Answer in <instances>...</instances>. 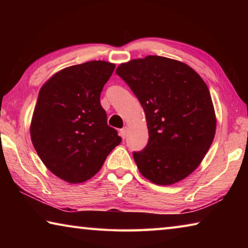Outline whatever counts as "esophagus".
<instances>
[{"label": "esophagus", "instance_id": "34e87169", "mask_svg": "<svg viewBox=\"0 0 248 248\" xmlns=\"http://www.w3.org/2000/svg\"><path fill=\"white\" fill-rule=\"evenodd\" d=\"M127 132H128V128L127 127H124L123 129L120 130V136L123 139H124L125 137H127Z\"/></svg>", "mask_w": 248, "mask_h": 248}]
</instances>
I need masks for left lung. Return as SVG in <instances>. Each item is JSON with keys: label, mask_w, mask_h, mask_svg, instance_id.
Here are the masks:
<instances>
[{"label": "left lung", "mask_w": 248, "mask_h": 248, "mask_svg": "<svg viewBox=\"0 0 248 248\" xmlns=\"http://www.w3.org/2000/svg\"><path fill=\"white\" fill-rule=\"evenodd\" d=\"M116 73L145 112L148 145L133 152L140 173L162 186L186 178L215 139L217 119L207 84L189 65L159 56L121 63Z\"/></svg>", "instance_id": "8db88e82"}]
</instances>
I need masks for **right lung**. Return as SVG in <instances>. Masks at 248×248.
Segmentation results:
<instances>
[{
	"label": "right lung",
	"mask_w": 248,
	"mask_h": 248,
	"mask_svg": "<svg viewBox=\"0 0 248 248\" xmlns=\"http://www.w3.org/2000/svg\"><path fill=\"white\" fill-rule=\"evenodd\" d=\"M114 70L106 61L72 65L53 74L39 91L31 142L46 167L66 183L93 177L121 142L107 124L99 99Z\"/></svg>",
	"instance_id": "1"
}]
</instances>
